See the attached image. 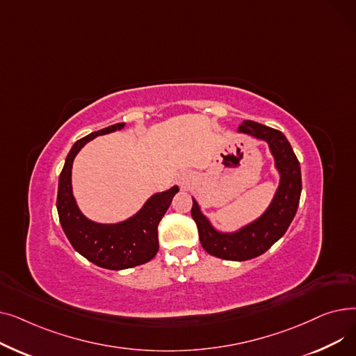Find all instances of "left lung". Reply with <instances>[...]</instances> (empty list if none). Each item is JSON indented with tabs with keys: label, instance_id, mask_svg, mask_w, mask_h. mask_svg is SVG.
Wrapping results in <instances>:
<instances>
[{
	"label": "left lung",
	"instance_id": "1",
	"mask_svg": "<svg viewBox=\"0 0 356 356\" xmlns=\"http://www.w3.org/2000/svg\"><path fill=\"white\" fill-rule=\"evenodd\" d=\"M238 131L268 143L282 179H280L277 193L264 215L234 234H220L215 231L193 199L192 218L197 225L203 250L213 257L229 261L255 258L275 244L289 229L302 193L300 163L282 131L250 120L242 122Z\"/></svg>",
	"mask_w": 356,
	"mask_h": 356
}]
</instances>
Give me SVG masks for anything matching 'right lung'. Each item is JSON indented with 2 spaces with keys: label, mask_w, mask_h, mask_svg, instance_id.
<instances>
[{
  "label": "right lung",
  "mask_w": 356,
  "mask_h": 356,
  "mask_svg": "<svg viewBox=\"0 0 356 356\" xmlns=\"http://www.w3.org/2000/svg\"><path fill=\"white\" fill-rule=\"evenodd\" d=\"M124 125V122L109 125L73 144L62 168L56 200L60 225L72 247L90 263L108 270L141 266L156 257L159 251L157 227L170 207L172 199L179 192L177 186H173L172 189L153 195L138 213L114 225H102L82 215L72 193L73 159L88 141L121 129Z\"/></svg>",
  "instance_id": "1"
}]
</instances>
